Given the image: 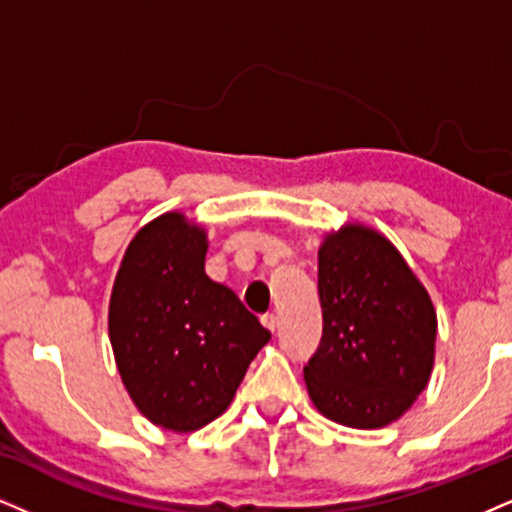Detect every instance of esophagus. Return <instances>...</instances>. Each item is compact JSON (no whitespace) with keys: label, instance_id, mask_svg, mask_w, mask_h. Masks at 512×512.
Masks as SVG:
<instances>
[{"label":"esophagus","instance_id":"obj_1","mask_svg":"<svg viewBox=\"0 0 512 512\" xmlns=\"http://www.w3.org/2000/svg\"><path fill=\"white\" fill-rule=\"evenodd\" d=\"M261 323H263V327H268L270 332H275L277 330V315L275 313H266L261 318Z\"/></svg>","mask_w":512,"mask_h":512}]
</instances>
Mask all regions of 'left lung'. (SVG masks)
<instances>
[{"label":"left lung","mask_w":512,"mask_h":512,"mask_svg":"<svg viewBox=\"0 0 512 512\" xmlns=\"http://www.w3.org/2000/svg\"><path fill=\"white\" fill-rule=\"evenodd\" d=\"M318 294L323 339L304 368L315 408L356 430L399 420L432 375L427 289L387 237L349 223L320 244Z\"/></svg>","instance_id":"1"}]
</instances>
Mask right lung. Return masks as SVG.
<instances>
[{"label":"right lung","instance_id":"add662e5","mask_svg":"<svg viewBox=\"0 0 512 512\" xmlns=\"http://www.w3.org/2000/svg\"><path fill=\"white\" fill-rule=\"evenodd\" d=\"M206 230L178 211L137 232L118 268L109 337L144 418L194 432L225 413L270 332L206 275Z\"/></svg>","mask_w":512,"mask_h":512}]
</instances>
